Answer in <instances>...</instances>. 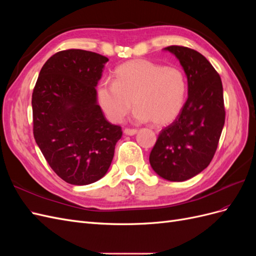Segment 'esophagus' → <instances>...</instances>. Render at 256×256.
Listing matches in <instances>:
<instances>
[{
    "label": "esophagus",
    "instance_id": "1",
    "mask_svg": "<svg viewBox=\"0 0 256 256\" xmlns=\"http://www.w3.org/2000/svg\"><path fill=\"white\" fill-rule=\"evenodd\" d=\"M138 132L136 129H131V128H125L124 129V134H127V136H134Z\"/></svg>",
    "mask_w": 256,
    "mask_h": 256
}]
</instances>
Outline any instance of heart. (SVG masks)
<instances>
[{
  "label": "heart",
  "instance_id": "1",
  "mask_svg": "<svg viewBox=\"0 0 256 256\" xmlns=\"http://www.w3.org/2000/svg\"><path fill=\"white\" fill-rule=\"evenodd\" d=\"M114 76L97 88L99 106L111 122L125 118L132 102L134 118L156 126L172 122L182 110L188 84L180 68L136 60L120 65Z\"/></svg>",
  "mask_w": 256,
  "mask_h": 256
}]
</instances>
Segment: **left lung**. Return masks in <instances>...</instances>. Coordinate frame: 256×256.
<instances>
[{
    "label": "left lung",
    "mask_w": 256,
    "mask_h": 256,
    "mask_svg": "<svg viewBox=\"0 0 256 256\" xmlns=\"http://www.w3.org/2000/svg\"><path fill=\"white\" fill-rule=\"evenodd\" d=\"M188 79V99L177 118L162 129L150 154L152 170L171 182H184L208 166L226 122L219 74L200 52L168 46Z\"/></svg>",
    "instance_id": "8db88e82"
}]
</instances>
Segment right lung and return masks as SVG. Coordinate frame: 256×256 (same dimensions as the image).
I'll return each instance as SVG.
<instances>
[{
  "label": "right lung",
  "instance_id": "right-lung-1",
  "mask_svg": "<svg viewBox=\"0 0 256 256\" xmlns=\"http://www.w3.org/2000/svg\"><path fill=\"white\" fill-rule=\"evenodd\" d=\"M108 60L90 51H60L46 62L33 90L35 141L68 184H88L104 177L122 134L97 104L95 86Z\"/></svg>",
  "mask_w": 256,
  "mask_h": 256
}]
</instances>
